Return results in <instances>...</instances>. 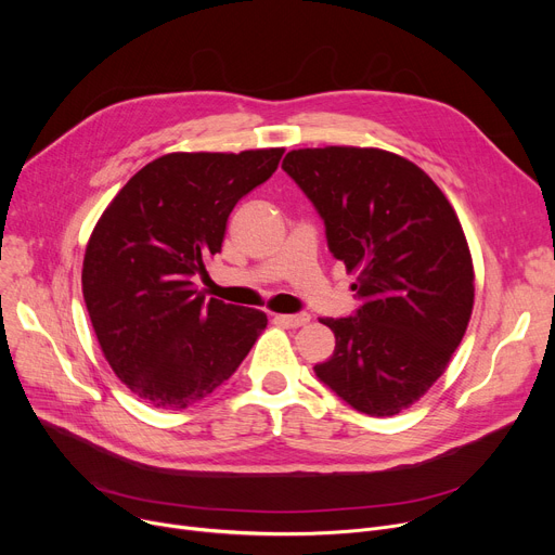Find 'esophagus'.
<instances>
[{"label": "esophagus", "mask_w": 555, "mask_h": 555, "mask_svg": "<svg viewBox=\"0 0 555 555\" xmlns=\"http://www.w3.org/2000/svg\"><path fill=\"white\" fill-rule=\"evenodd\" d=\"M274 319H276V322H281V324H287V326H304V324L310 322V314H306V312H297V314H276Z\"/></svg>", "instance_id": "34e87169"}]
</instances>
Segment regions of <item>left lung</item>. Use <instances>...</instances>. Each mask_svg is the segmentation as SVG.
I'll return each instance as SVG.
<instances>
[{
    "mask_svg": "<svg viewBox=\"0 0 555 555\" xmlns=\"http://www.w3.org/2000/svg\"><path fill=\"white\" fill-rule=\"evenodd\" d=\"M283 170L362 299L356 317L319 319L335 351L314 373L362 414H400L443 375L473 314V256L452 204L414 162L380 149H301Z\"/></svg>",
    "mask_w": 555,
    "mask_h": 555,
    "instance_id": "left-lung-1",
    "label": "left lung"
}]
</instances>
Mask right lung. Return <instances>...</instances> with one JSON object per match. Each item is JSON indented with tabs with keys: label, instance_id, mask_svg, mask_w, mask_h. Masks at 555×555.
<instances>
[{
	"label": "right lung",
	"instance_id": "obj_1",
	"mask_svg": "<svg viewBox=\"0 0 555 555\" xmlns=\"http://www.w3.org/2000/svg\"><path fill=\"white\" fill-rule=\"evenodd\" d=\"M283 153L164 155L132 175L92 231L82 297L101 351L159 410L207 398L268 326L266 312L207 301L193 281L222 249L236 202L272 178Z\"/></svg>",
	"mask_w": 555,
	"mask_h": 555
}]
</instances>
